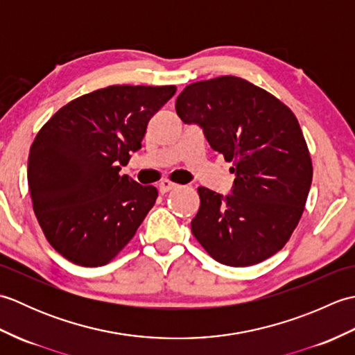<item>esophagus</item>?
<instances>
[{"mask_svg":"<svg viewBox=\"0 0 355 355\" xmlns=\"http://www.w3.org/2000/svg\"><path fill=\"white\" fill-rule=\"evenodd\" d=\"M177 187H178V184L171 182V180H163V182L158 184V189H160L162 193H166V192H169V191L177 189Z\"/></svg>","mask_w":355,"mask_h":355,"instance_id":"34e87169","label":"esophagus"}]
</instances>
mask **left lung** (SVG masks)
Listing matches in <instances>:
<instances>
[{"instance_id": "obj_1", "label": "left lung", "mask_w": 355, "mask_h": 355, "mask_svg": "<svg viewBox=\"0 0 355 355\" xmlns=\"http://www.w3.org/2000/svg\"><path fill=\"white\" fill-rule=\"evenodd\" d=\"M184 123H198L236 178L223 197L198 187L193 236L218 262L248 267L288 243L304 214L313 163L294 112L243 78L193 82L177 97Z\"/></svg>"}]
</instances>
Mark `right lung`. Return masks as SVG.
<instances>
[{"instance_id":"add662e5","label":"right lung","mask_w":355,"mask_h":355,"mask_svg":"<svg viewBox=\"0 0 355 355\" xmlns=\"http://www.w3.org/2000/svg\"><path fill=\"white\" fill-rule=\"evenodd\" d=\"M175 85H111L78 97L36 134L27 182L36 220L65 259L82 267L112 261L158 197L120 166L141 148L150 117Z\"/></svg>"}]
</instances>
